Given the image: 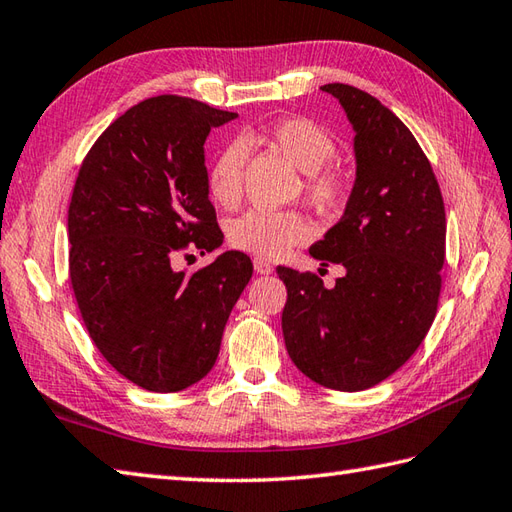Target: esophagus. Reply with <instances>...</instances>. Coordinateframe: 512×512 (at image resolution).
<instances>
[{"label":"esophagus","mask_w":512,"mask_h":512,"mask_svg":"<svg viewBox=\"0 0 512 512\" xmlns=\"http://www.w3.org/2000/svg\"><path fill=\"white\" fill-rule=\"evenodd\" d=\"M273 264H268V262H264V259H255V273L257 275H270L273 273Z\"/></svg>","instance_id":"obj_1"}]
</instances>
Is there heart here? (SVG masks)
I'll return each instance as SVG.
<instances>
[{
    "label": "heart",
    "mask_w": 512,
    "mask_h": 512,
    "mask_svg": "<svg viewBox=\"0 0 512 512\" xmlns=\"http://www.w3.org/2000/svg\"><path fill=\"white\" fill-rule=\"evenodd\" d=\"M268 143H273L292 165L303 171L301 193L317 211H330L343 200L345 176L332 165L336 156V140L310 118H284L268 127ZM246 169V145L242 140L224 145L217 151L206 189L215 204L231 209L242 198ZM310 237L306 217L299 211H264L253 209L239 215L228 226V242L248 255L275 259L286 255L292 246Z\"/></svg>",
    "instance_id": "obj_1"
}]
</instances>
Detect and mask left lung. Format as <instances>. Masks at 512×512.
I'll return each instance as SVG.
<instances>
[{"mask_svg": "<svg viewBox=\"0 0 512 512\" xmlns=\"http://www.w3.org/2000/svg\"><path fill=\"white\" fill-rule=\"evenodd\" d=\"M354 125L356 182L345 213L310 255L341 264L332 288L319 275L279 266L288 299V354L314 383L361 391L405 365L438 312L447 215L436 173L407 125L367 92L321 88Z\"/></svg>", "mask_w": 512, "mask_h": 512, "instance_id": "obj_1", "label": "left lung"}]
</instances>
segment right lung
I'll use <instances>...</instances> for the list:
<instances>
[{
	"label": "right lung",
	"instance_id": "obj_1",
	"mask_svg": "<svg viewBox=\"0 0 512 512\" xmlns=\"http://www.w3.org/2000/svg\"><path fill=\"white\" fill-rule=\"evenodd\" d=\"M235 112L160 94L134 105L83 158L68 209L70 284L96 350L118 374L158 394L211 372L253 262L228 250L176 270L187 250L217 248L204 140ZM189 257V255H184Z\"/></svg>",
	"mask_w": 512,
	"mask_h": 512
}]
</instances>
